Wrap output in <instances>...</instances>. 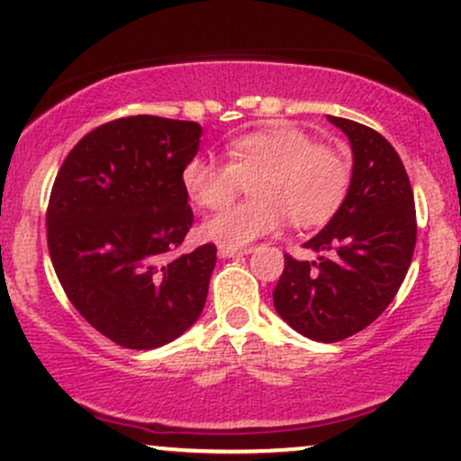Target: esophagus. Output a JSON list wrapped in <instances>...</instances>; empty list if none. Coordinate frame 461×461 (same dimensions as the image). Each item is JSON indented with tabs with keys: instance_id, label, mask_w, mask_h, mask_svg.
<instances>
[{
	"instance_id": "1",
	"label": "esophagus",
	"mask_w": 461,
	"mask_h": 461,
	"mask_svg": "<svg viewBox=\"0 0 461 461\" xmlns=\"http://www.w3.org/2000/svg\"><path fill=\"white\" fill-rule=\"evenodd\" d=\"M247 253H251V247H245V249H238V247H225V245H221V247H219V256H221V258L247 256Z\"/></svg>"
}]
</instances>
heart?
I'll return each mask as SVG.
<instances>
[{
  "instance_id": "1",
  "label": "heart",
  "mask_w": 461,
  "mask_h": 461,
  "mask_svg": "<svg viewBox=\"0 0 461 461\" xmlns=\"http://www.w3.org/2000/svg\"><path fill=\"white\" fill-rule=\"evenodd\" d=\"M227 162L193 156L182 168L188 199L203 210H221L249 183L253 199L212 216L201 227L208 240L225 247L249 245L273 234L285 216L294 227H319L345 203L351 162L340 149L321 145L290 123L236 136L225 145Z\"/></svg>"
}]
</instances>
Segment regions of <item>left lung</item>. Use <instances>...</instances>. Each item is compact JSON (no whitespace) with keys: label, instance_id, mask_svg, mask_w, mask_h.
<instances>
[{"label":"left lung","instance_id":"obj_1","mask_svg":"<svg viewBox=\"0 0 461 461\" xmlns=\"http://www.w3.org/2000/svg\"><path fill=\"white\" fill-rule=\"evenodd\" d=\"M327 119L351 142V188L330 223L303 245L319 260L285 253L273 303L301 336L340 342L368 327L399 293L414 256L416 208L394 147L356 121Z\"/></svg>","mask_w":461,"mask_h":461}]
</instances>
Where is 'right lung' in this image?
Instances as JSON below:
<instances>
[{
    "label": "right lung",
    "mask_w": 461,
    "mask_h": 461,
    "mask_svg": "<svg viewBox=\"0 0 461 461\" xmlns=\"http://www.w3.org/2000/svg\"><path fill=\"white\" fill-rule=\"evenodd\" d=\"M201 125L139 114L68 151L47 205V247L68 301L119 347L156 348L199 319L212 242L168 260L193 227L182 168Z\"/></svg>",
    "instance_id": "right-lung-1"
}]
</instances>
